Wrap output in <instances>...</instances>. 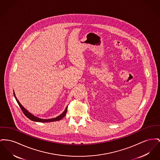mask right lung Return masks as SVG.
<instances>
[{
  "instance_id": "add662e5",
  "label": "right lung",
  "mask_w": 160,
  "mask_h": 160,
  "mask_svg": "<svg viewBox=\"0 0 160 160\" xmlns=\"http://www.w3.org/2000/svg\"><path fill=\"white\" fill-rule=\"evenodd\" d=\"M14 95L15 96V94L14 93ZM15 98L18 102V103L19 105L20 109H22V112L24 113V115L27 117L28 118L29 120H32V121H34V122H56V121H59L61 119H62L65 115H66V112H67V109H68V107H66V109L65 110V111L63 112L60 115H59L58 117H57L56 118H52V119H41V118H38L35 116H34L33 115H32L31 113L28 112L22 105L20 103L19 101L18 100V99L16 98V97H15Z\"/></svg>"
}]
</instances>
